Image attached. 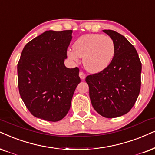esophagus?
I'll return each instance as SVG.
<instances>
[{
  "mask_svg": "<svg viewBox=\"0 0 155 155\" xmlns=\"http://www.w3.org/2000/svg\"><path fill=\"white\" fill-rule=\"evenodd\" d=\"M79 77H80V79H81L84 80L86 78V75L82 71H80L79 72Z\"/></svg>",
  "mask_w": 155,
  "mask_h": 155,
  "instance_id": "1",
  "label": "esophagus"
}]
</instances>
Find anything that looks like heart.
Listing matches in <instances>:
<instances>
[{
  "instance_id": "obj_1",
  "label": "heart",
  "mask_w": 155,
  "mask_h": 155,
  "mask_svg": "<svg viewBox=\"0 0 155 155\" xmlns=\"http://www.w3.org/2000/svg\"><path fill=\"white\" fill-rule=\"evenodd\" d=\"M115 54L113 39L101 34H87L74 42L73 51H67L68 57L74 61L83 58V65L87 71L97 74L104 71L112 61Z\"/></svg>"
}]
</instances>
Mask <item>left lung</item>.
Returning <instances> with one entry per match:
<instances>
[{"label":"left lung","instance_id":"8db88e82","mask_svg":"<svg viewBox=\"0 0 155 155\" xmlns=\"http://www.w3.org/2000/svg\"><path fill=\"white\" fill-rule=\"evenodd\" d=\"M103 31L114 42V56L108 67L87 76L86 82L94 109L104 117L114 118L128 113L136 102L142 64L134 46L124 36L112 30Z\"/></svg>","mask_w":155,"mask_h":155}]
</instances>
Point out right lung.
Instances as JSON below:
<instances>
[{
	"mask_svg": "<svg viewBox=\"0 0 155 155\" xmlns=\"http://www.w3.org/2000/svg\"><path fill=\"white\" fill-rule=\"evenodd\" d=\"M72 31H47L29 41L18 63L21 97L37 118L61 120L67 114L81 79L79 69L66 68L67 48Z\"/></svg>",
	"mask_w": 155,
	"mask_h": 155,
	"instance_id": "1",
	"label": "right lung"
}]
</instances>
